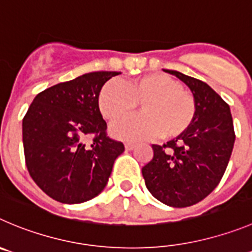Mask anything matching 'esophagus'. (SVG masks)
Returning <instances> with one entry per match:
<instances>
[{"instance_id":"1","label":"esophagus","mask_w":252,"mask_h":252,"mask_svg":"<svg viewBox=\"0 0 252 252\" xmlns=\"http://www.w3.org/2000/svg\"><path fill=\"white\" fill-rule=\"evenodd\" d=\"M134 147H135V144H134V143H130V142L126 143V150H133Z\"/></svg>"}]
</instances>
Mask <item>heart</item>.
<instances>
[{
    "instance_id": "obj_1",
    "label": "heart",
    "mask_w": 252,
    "mask_h": 252,
    "mask_svg": "<svg viewBox=\"0 0 252 252\" xmlns=\"http://www.w3.org/2000/svg\"><path fill=\"white\" fill-rule=\"evenodd\" d=\"M142 103V114L122 119L110 126L114 137L147 140L173 139L189 129L196 114L194 97L179 82L161 73H148L124 83L110 81L103 86L98 105L107 121L131 114Z\"/></svg>"
}]
</instances>
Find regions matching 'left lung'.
Masks as SVG:
<instances>
[{"label": "left lung", "instance_id": "left-lung-1", "mask_svg": "<svg viewBox=\"0 0 252 252\" xmlns=\"http://www.w3.org/2000/svg\"><path fill=\"white\" fill-rule=\"evenodd\" d=\"M164 70L189 87L196 114L182 135L152 145L154 155L142 173L155 199L173 208H187L205 199L221 180L234 148V123L229 104L205 82Z\"/></svg>", "mask_w": 252, "mask_h": 252}]
</instances>
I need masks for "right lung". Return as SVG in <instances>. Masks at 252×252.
I'll return each mask as SVG.
<instances>
[{"mask_svg": "<svg viewBox=\"0 0 252 252\" xmlns=\"http://www.w3.org/2000/svg\"><path fill=\"white\" fill-rule=\"evenodd\" d=\"M121 72H92L38 93L23 117L26 166L52 199L79 204L107 185L124 144L108 137L98 97ZM91 137V145L85 142Z\"/></svg>", "mask_w": 252, "mask_h": 252, "instance_id": "obj_1", "label": "right lung"}]
</instances>
